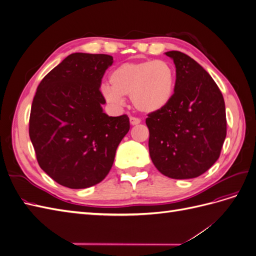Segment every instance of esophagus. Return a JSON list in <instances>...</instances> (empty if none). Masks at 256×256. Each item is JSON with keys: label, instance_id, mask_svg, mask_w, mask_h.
I'll list each match as a JSON object with an SVG mask.
<instances>
[{"label": "esophagus", "instance_id": "esophagus-1", "mask_svg": "<svg viewBox=\"0 0 256 256\" xmlns=\"http://www.w3.org/2000/svg\"><path fill=\"white\" fill-rule=\"evenodd\" d=\"M130 120V124L132 126H136V125H138V124L141 122V120H138V118H132V116H131V118H129Z\"/></svg>", "mask_w": 256, "mask_h": 256}]
</instances>
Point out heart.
<instances>
[{
	"mask_svg": "<svg viewBox=\"0 0 256 256\" xmlns=\"http://www.w3.org/2000/svg\"><path fill=\"white\" fill-rule=\"evenodd\" d=\"M110 85H102V94L114 106L130 96L136 109L143 114H156L170 106L175 95L176 72L166 60H145L128 62L110 74Z\"/></svg>",
	"mask_w": 256,
	"mask_h": 256,
	"instance_id": "heart-1",
	"label": "heart"
}]
</instances>
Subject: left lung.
<instances>
[{"label": "left lung", "instance_id": "left-lung-1", "mask_svg": "<svg viewBox=\"0 0 256 256\" xmlns=\"http://www.w3.org/2000/svg\"><path fill=\"white\" fill-rule=\"evenodd\" d=\"M176 68V90L170 106L148 114V148L160 173L189 180L205 173L218 160L226 136V104L205 69L180 51L164 53Z\"/></svg>", "mask_w": 256, "mask_h": 256}]
</instances>
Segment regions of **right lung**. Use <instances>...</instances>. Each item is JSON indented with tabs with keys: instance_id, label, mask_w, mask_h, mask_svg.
Returning <instances> with one entry per match:
<instances>
[{
	"instance_id": "right-lung-1",
	"label": "right lung",
	"mask_w": 256,
	"mask_h": 256,
	"mask_svg": "<svg viewBox=\"0 0 256 256\" xmlns=\"http://www.w3.org/2000/svg\"><path fill=\"white\" fill-rule=\"evenodd\" d=\"M113 64L108 54L72 53L40 83L30 116V138L44 172L70 189L99 184L110 172L130 129L127 115L109 116L99 90Z\"/></svg>"
}]
</instances>
